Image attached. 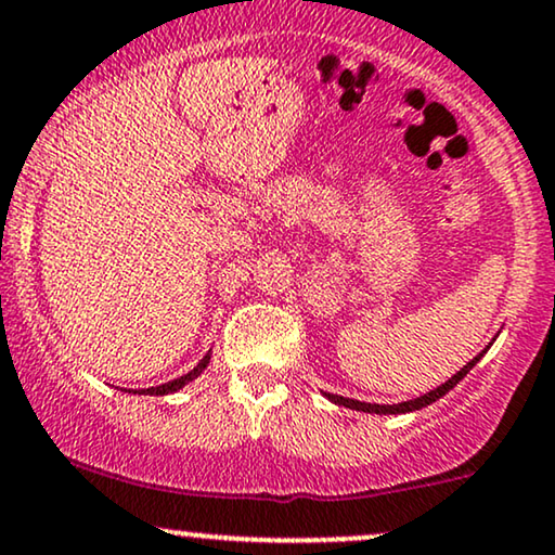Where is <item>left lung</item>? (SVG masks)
<instances>
[{
    "instance_id": "8db88e82",
    "label": "left lung",
    "mask_w": 555,
    "mask_h": 555,
    "mask_svg": "<svg viewBox=\"0 0 555 555\" xmlns=\"http://www.w3.org/2000/svg\"><path fill=\"white\" fill-rule=\"evenodd\" d=\"M489 349V347H487ZM487 349H481L477 357L472 359V362H466L462 370H459L456 374H453L451 379H446V383L441 387H436V390H430L426 395H421V398L415 400H408V402H398V405H377V402H362V400H351V398H341V395H331V392H323L331 402H336V405H344V408H351V410H362V413H377V415H398V413H413V410H421L430 405V402H436L438 398H443L446 392L453 390L462 379L469 374V370L474 364L479 362L481 357L487 354Z\"/></svg>"
}]
</instances>
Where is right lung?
I'll use <instances>...</instances> for the list:
<instances>
[{
    "mask_svg": "<svg viewBox=\"0 0 555 555\" xmlns=\"http://www.w3.org/2000/svg\"><path fill=\"white\" fill-rule=\"evenodd\" d=\"M208 362H211V354H206L204 359H201V362H198L196 366H193V370H191L189 374H183V377L170 379V383L157 385V387H147V390H140V395H170V392H178V390H181V387H185L189 383H193V379H196L198 374L206 370ZM134 392H137V390H134Z\"/></svg>",
    "mask_w": 555,
    "mask_h": 555,
    "instance_id": "add662e5",
    "label": "right lung"
}]
</instances>
